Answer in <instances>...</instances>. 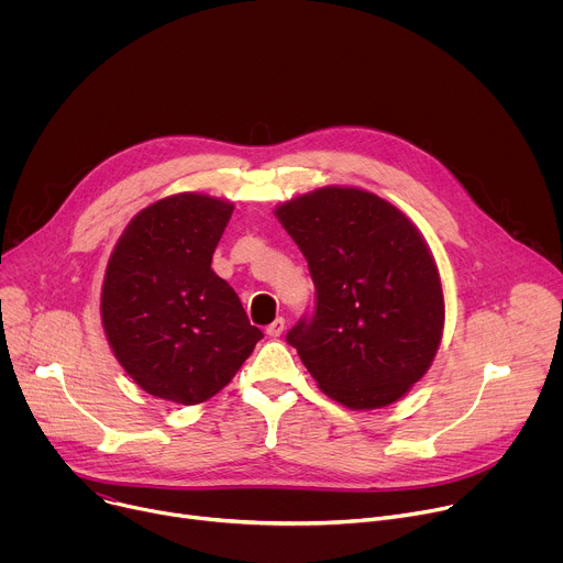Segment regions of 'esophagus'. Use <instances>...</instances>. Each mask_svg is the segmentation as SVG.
I'll return each instance as SVG.
<instances>
[{"label": "esophagus", "mask_w": 563, "mask_h": 563, "mask_svg": "<svg viewBox=\"0 0 563 563\" xmlns=\"http://www.w3.org/2000/svg\"><path fill=\"white\" fill-rule=\"evenodd\" d=\"M283 332H285V318H280V316H278L272 325H267V336L278 339Z\"/></svg>", "instance_id": "obj_1"}]
</instances>
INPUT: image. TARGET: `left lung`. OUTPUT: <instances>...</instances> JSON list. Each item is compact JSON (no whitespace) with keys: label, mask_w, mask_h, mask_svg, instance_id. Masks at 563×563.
I'll return each instance as SVG.
<instances>
[{"label":"left lung","mask_w":563,"mask_h":563,"mask_svg":"<svg viewBox=\"0 0 563 563\" xmlns=\"http://www.w3.org/2000/svg\"><path fill=\"white\" fill-rule=\"evenodd\" d=\"M276 216L313 280V309L287 343L339 404H394L428 372L443 332L441 278L423 238L396 207L347 187L300 196Z\"/></svg>","instance_id":"8db88e82"}]
</instances>
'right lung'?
<instances>
[{"instance_id":"1","label":"right lung","mask_w":563,"mask_h":563,"mask_svg":"<svg viewBox=\"0 0 563 563\" xmlns=\"http://www.w3.org/2000/svg\"><path fill=\"white\" fill-rule=\"evenodd\" d=\"M233 205L178 194L142 209L111 254L102 323L115 358L148 394L196 406L218 394L263 332L211 269Z\"/></svg>"}]
</instances>
